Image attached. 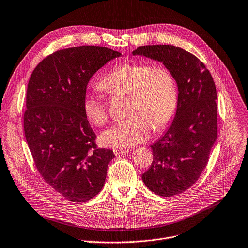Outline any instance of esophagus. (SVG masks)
<instances>
[{
	"label": "esophagus",
	"instance_id": "34e87169",
	"mask_svg": "<svg viewBox=\"0 0 248 248\" xmlns=\"http://www.w3.org/2000/svg\"><path fill=\"white\" fill-rule=\"evenodd\" d=\"M113 151H114L116 155H124V154L128 152V150H126V149H120V148H116Z\"/></svg>",
	"mask_w": 248,
	"mask_h": 248
}]
</instances>
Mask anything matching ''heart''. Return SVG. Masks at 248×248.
<instances>
[{
  "label": "heart",
  "instance_id": "b5f03b06",
  "mask_svg": "<svg viewBox=\"0 0 248 248\" xmlns=\"http://www.w3.org/2000/svg\"><path fill=\"white\" fill-rule=\"evenodd\" d=\"M100 87L111 93H129L130 117L103 132L105 146L129 148L146 141L152 128L161 130L172 121L178 103L174 75L166 67H153L141 62H124L113 67L101 79ZM82 108L95 125L105 124L109 118L107 101L102 94L88 93Z\"/></svg>",
  "mask_w": 248,
  "mask_h": 248
}]
</instances>
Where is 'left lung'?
<instances>
[{"mask_svg": "<svg viewBox=\"0 0 248 248\" xmlns=\"http://www.w3.org/2000/svg\"><path fill=\"white\" fill-rule=\"evenodd\" d=\"M163 63L178 87L175 118L154 143L153 161L142 174L149 190L162 197L179 195L200 178L217 138V93L205 65L189 51L171 45L142 46L132 51Z\"/></svg>", "mask_w": 248, "mask_h": 248, "instance_id": "8db88e82", "label": "left lung"}]
</instances>
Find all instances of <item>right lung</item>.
I'll use <instances>...</instances> for the list:
<instances>
[{"label": "right lung", "mask_w": 248, "mask_h": 248, "mask_svg": "<svg viewBox=\"0 0 248 248\" xmlns=\"http://www.w3.org/2000/svg\"><path fill=\"white\" fill-rule=\"evenodd\" d=\"M122 53L99 46L57 50L34 69L27 87L24 133L43 179L73 202L104 186L110 149L98 148L82 102L91 78Z\"/></svg>", "instance_id": "obj_1"}]
</instances>
